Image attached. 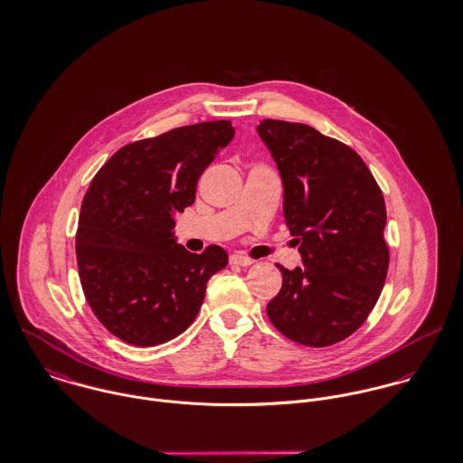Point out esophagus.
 Returning a JSON list of instances; mask_svg holds the SVG:
<instances>
[{"instance_id":"esophagus-1","label":"esophagus","mask_w":463,"mask_h":463,"mask_svg":"<svg viewBox=\"0 0 463 463\" xmlns=\"http://www.w3.org/2000/svg\"><path fill=\"white\" fill-rule=\"evenodd\" d=\"M230 264L242 265V267H246V265L253 264V260H251V259H248V257H246V255H242V253H235V255H232V257H230Z\"/></svg>"}]
</instances>
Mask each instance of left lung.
Listing matches in <instances>:
<instances>
[{"label": "left lung", "mask_w": 463, "mask_h": 463, "mask_svg": "<svg viewBox=\"0 0 463 463\" xmlns=\"http://www.w3.org/2000/svg\"><path fill=\"white\" fill-rule=\"evenodd\" d=\"M257 132L278 165L303 262L276 265L283 283L267 316L287 338L326 347L365 323L385 285L383 194L356 151L308 125L264 119Z\"/></svg>", "instance_id": "1"}]
</instances>
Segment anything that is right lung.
<instances>
[{
    "instance_id": "right-lung-1",
    "label": "right lung",
    "mask_w": 463,
    "mask_h": 463,
    "mask_svg": "<svg viewBox=\"0 0 463 463\" xmlns=\"http://www.w3.org/2000/svg\"><path fill=\"white\" fill-rule=\"evenodd\" d=\"M233 135L230 121L175 128L121 147L92 178L76 232L80 281L98 321L127 344L158 345L187 330L206 281L228 264L219 246L189 253L173 228Z\"/></svg>"
}]
</instances>
